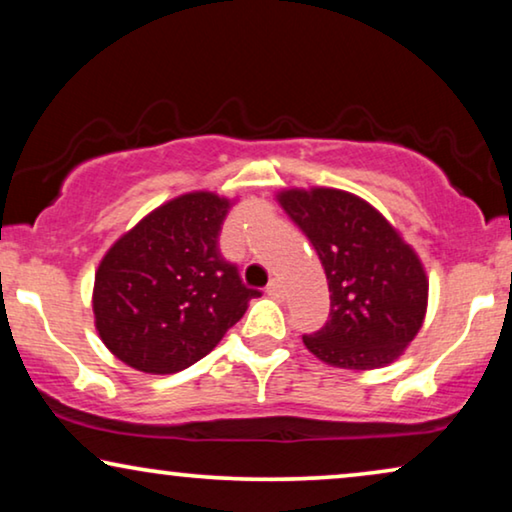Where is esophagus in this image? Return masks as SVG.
<instances>
[{
    "instance_id": "obj_1",
    "label": "esophagus",
    "mask_w": 512,
    "mask_h": 512,
    "mask_svg": "<svg viewBox=\"0 0 512 512\" xmlns=\"http://www.w3.org/2000/svg\"><path fill=\"white\" fill-rule=\"evenodd\" d=\"M268 293L272 298H279V296H282V284H279L277 279H272V282L268 284Z\"/></svg>"
}]
</instances>
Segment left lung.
<instances>
[{"mask_svg": "<svg viewBox=\"0 0 512 512\" xmlns=\"http://www.w3.org/2000/svg\"><path fill=\"white\" fill-rule=\"evenodd\" d=\"M279 205L324 265L331 312L305 347L328 366L373 370L415 340L429 279L410 244L373 205L338 188H286Z\"/></svg>", "mask_w": 512, "mask_h": 512, "instance_id": "obj_1", "label": "left lung"}]
</instances>
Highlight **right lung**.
I'll use <instances>...</instances> for the list:
<instances>
[{
	"mask_svg": "<svg viewBox=\"0 0 512 512\" xmlns=\"http://www.w3.org/2000/svg\"><path fill=\"white\" fill-rule=\"evenodd\" d=\"M233 202L174 198L118 237L95 272V328L111 354L151 375L179 373L219 345L261 296L219 251Z\"/></svg>",
	"mask_w": 512,
	"mask_h": 512,
	"instance_id": "right-lung-1",
	"label": "right lung"
}]
</instances>
